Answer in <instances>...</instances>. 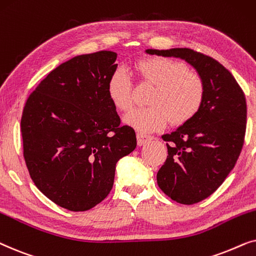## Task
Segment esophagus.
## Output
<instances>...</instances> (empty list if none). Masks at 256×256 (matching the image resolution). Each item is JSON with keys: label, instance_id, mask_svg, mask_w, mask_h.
<instances>
[{"label": "esophagus", "instance_id": "obj_1", "mask_svg": "<svg viewBox=\"0 0 256 256\" xmlns=\"http://www.w3.org/2000/svg\"><path fill=\"white\" fill-rule=\"evenodd\" d=\"M152 137L151 136H146V134H137V142H138V145L142 146L148 142V140H151Z\"/></svg>", "mask_w": 256, "mask_h": 256}]
</instances>
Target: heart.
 <instances>
[{
    "mask_svg": "<svg viewBox=\"0 0 256 256\" xmlns=\"http://www.w3.org/2000/svg\"><path fill=\"white\" fill-rule=\"evenodd\" d=\"M139 80L154 85L148 103L136 108L124 120L139 132H153L166 122L180 125L192 119L205 97V83L199 74L187 70L182 63L164 57H150L134 64ZM108 96L119 111L132 106V82L124 69H117L108 82Z\"/></svg>",
    "mask_w": 256,
    "mask_h": 256,
    "instance_id": "1",
    "label": "heart"
}]
</instances>
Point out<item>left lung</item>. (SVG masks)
<instances>
[{
  "mask_svg": "<svg viewBox=\"0 0 256 256\" xmlns=\"http://www.w3.org/2000/svg\"><path fill=\"white\" fill-rule=\"evenodd\" d=\"M145 52L184 60L205 83L196 114L162 136L168 156L156 173V182L166 196L192 205L216 192L239 158L246 132V98L233 74L212 57L188 48Z\"/></svg>",
  "mask_w": 256,
  "mask_h": 256,
  "instance_id": "8db88e82",
  "label": "left lung"
}]
</instances>
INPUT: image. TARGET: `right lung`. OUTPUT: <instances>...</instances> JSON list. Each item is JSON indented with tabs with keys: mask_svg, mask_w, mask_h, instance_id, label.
Wrapping results in <instances>:
<instances>
[{
	"mask_svg": "<svg viewBox=\"0 0 256 256\" xmlns=\"http://www.w3.org/2000/svg\"><path fill=\"white\" fill-rule=\"evenodd\" d=\"M114 51L80 54L54 69L26 100L23 156L37 188L51 202L83 212L114 186L116 164L137 146L108 96Z\"/></svg>",
	"mask_w": 256,
	"mask_h": 256,
	"instance_id": "1",
	"label": "right lung"
}]
</instances>
